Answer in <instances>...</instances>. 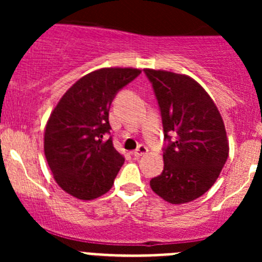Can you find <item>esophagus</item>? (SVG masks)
Instances as JSON below:
<instances>
[{
    "label": "esophagus",
    "instance_id": "esophagus-1",
    "mask_svg": "<svg viewBox=\"0 0 262 262\" xmlns=\"http://www.w3.org/2000/svg\"><path fill=\"white\" fill-rule=\"evenodd\" d=\"M148 152V148L144 146V144H139L138 148L133 152L134 157H141V156H144Z\"/></svg>",
    "mask_w": 262,
    "mask_h": 262
}]
</instances>
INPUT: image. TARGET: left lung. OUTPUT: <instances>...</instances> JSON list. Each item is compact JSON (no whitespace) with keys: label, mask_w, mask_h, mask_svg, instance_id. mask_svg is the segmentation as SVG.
<instances>
[{"label":"left lung","mask_w":262,"mask_h":262,"mask_svg":"<svg viewBox=\"0 0 262 262\" xmlns=\"http://www.w3.org/2000/svg\"><path fill=\"white\" fill-rule=\"evenodd\" d=\"M162 119L163 170L150 187L171 204L198 199L218 179L228 141L223 119L205 90L189 76L144 70Z\"/></svg>","instance_id":"8db88e82"}]
</instances>
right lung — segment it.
Instances as JSON below:
<instances>
[{"instance_id":"add662e5","label":"right lung","mask_w":262,"mask_h":262,"mask_svg":"<svg viewBox=\"0 0 262 262\" xmlns=\"http://www.w3.org/2000/svg\"><path fill=\"white\" fill-rule=\"evenodd\" d=\"M141 75L134 68H102L78 80L50 114L44 152L57 184L91 200L112 189L124 157L114 148L109 110L119 91Z\"/></svg>"}]
</instances>
